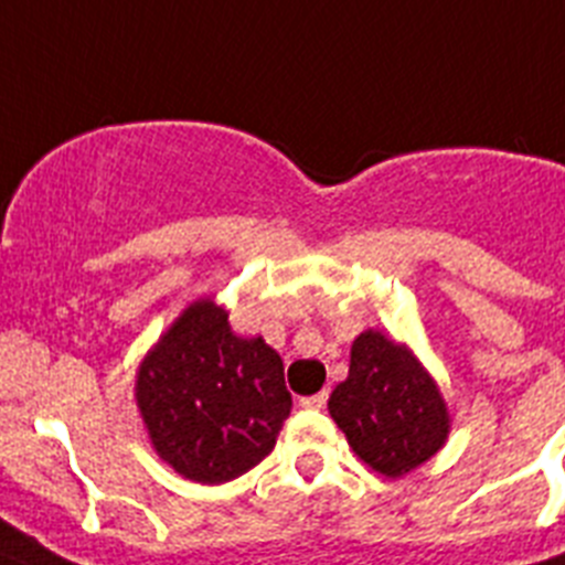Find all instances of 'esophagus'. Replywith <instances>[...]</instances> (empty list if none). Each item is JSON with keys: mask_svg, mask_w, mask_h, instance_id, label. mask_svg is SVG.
<instances>
[{"mask_svg": "<svg viewBox=\"0 0 565 565\" xmlns=\"http://www.w3.org/2000/svg\"><path fill=\"white\" fill-rule=\"evenodd\" d=\"M326 402H328V393L326 391L313 393V396L299 398V404H302V407H308V411H322V407H326Z\"/></svg>", "mask_w": 565, "mask_h": 565, "instance_id": "esophagus-1", "label": "esophagus"}]
</instances>
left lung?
Here are the masks:
<instances>
[{
  "instance_id": "1",
  "label": "left lung",
  "mask_w": 565,
  "mask_h": 565,
  "mask_svg": "<svg viewBox=\"0 0 565 565\" xmlns=\"http://www.w3.org/2000/svg\"><path fill=\"white\" fill-rule=\"evenodd\" d=\"M351 450L384 478H402L430 461L450 436V411L416 353L379 331L351 344L348 379L328 398Z\"/></svg>"
}]
</instances>
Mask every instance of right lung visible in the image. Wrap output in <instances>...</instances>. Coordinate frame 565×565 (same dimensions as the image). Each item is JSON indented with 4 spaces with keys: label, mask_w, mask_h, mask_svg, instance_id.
<instances>
[{
    "label": "right lung",
    "mask_w": 565,
    "mask_h": 565,
    "mask_svg": "<svg viewBox=\"0 0 565 565\" xmlns=\"http://www.w3.org/2000/svg\"><path fill=\"white\" fill-rule=\"evenodd\" d=\"M135 404L158 458L214 487L274 450L291 393L279 353L263 337H237L226 308L203 297L141 359Z\"/></svg>",
    "instance_id": "1"
}]
</instances>
